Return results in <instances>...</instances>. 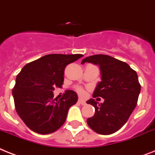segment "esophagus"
<instances>
[{
    "instance_id": "34e87169",
    "label": "esophagus",
    "mask_w": 155,
    "mask_h": 155,
    "mask_svg": "<svg viewBox=\"0 0 155 155\" xmlns=\"http://www.w3.org/2000/svg\"><path fill=\"white\" fill-rule=\"evenodd\" d=\"M78 102H79L80 104H81V105H85L86 104V102L83 99H79L78 100Z\"/></svg>"
}]
</instances>
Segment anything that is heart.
I'll list each match as a JSON object with an SVG mask.
<instances>
[{
  "label": "heart",
  "mask_w": 155,
  "mask_h": 155,
  "mask_svg": "<svg viewBox=\"0 0 155 155\" xmlns=\"http://www.w3.org/2000/svg\"><path fill=\"white\" fill-rule=\"evenodd\" d=\"M75 90H76V91H77V93L79 94H80V95H83L84 93V89L82 87H75Z\"/></svg>",
  "instance_id": "b5f03b06"
}]
</instances>
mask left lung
I'll return each instance as SVG.
<instances>
[{"label": "left lung", "instance_id": "obj_1", "mask_svg": "<svg viewBox=\"0 0 155 155\" xmlns=\"http://www.w3.org/2000/svg\"><path fill=\"white\" fill-rule=\"evenodd\" d=\"M86 62L99 66L102 81L97 84L93 97L104 98L101 104L93 98L87 102L95 109L94 115L87 122L97 133L110 135L124 125L136 108L141 90L137 73L127 63L108 55L90 56L81 64Z\"/></svg>", "mask_w": 155, "mask_h": 155}]
</instances>
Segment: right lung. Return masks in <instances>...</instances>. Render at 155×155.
Here are the masks:
<instances>
[{
    "label": "right lung",
    "mask_w": 155,
    "mask_h": 155,
    "mask_svg": "<svg viewBox=\"0 0 155 155\" xmlns=\"http://www.w3.org/2000/svg\"><path fill=\"white\" fill-rule=\"evenodd\" d=\"M82 54H48L27 64L16 76L12 90L15 110L26 125L36 133L54 132L65 122L68 111L77 102V94L67 90L53 99L55 87H61L64 68Z\"/></svg>",
    "instance_id": "1"
}]
</instances>
